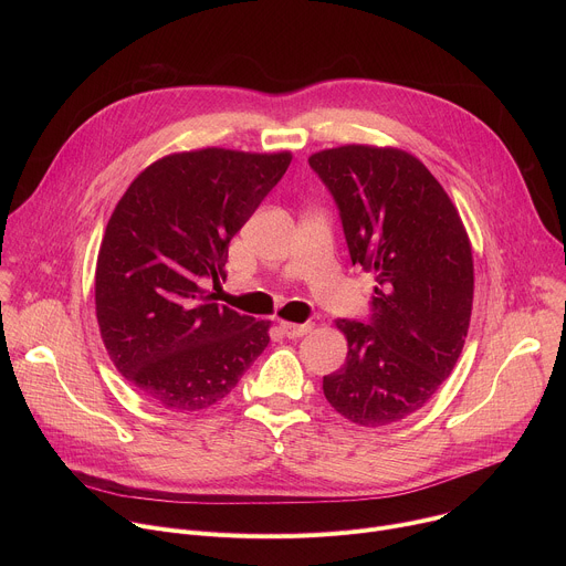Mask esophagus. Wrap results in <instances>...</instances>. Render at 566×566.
I'll return each instance as SVG.
<instances>
[{"label":"esophagus","mask_w":566,"mask_h":566,"mask_svg":"<svg viewBox=\"0 0 566 566\" xmlns=\"http://www.w3.org/2000/svg\"><path fill=\"white\" fill-rule=\"evenodd\" d=\"M280 327L286 334V338H302L313 329L311 322H304V325H297V322H282Z\"/></svg>","instance_id":"34e87169"}]
</instances>
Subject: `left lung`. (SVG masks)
Instances as JSON below:
<instances>
[{
    "mask_svg": "<svg viewBox=\"0 0 566 566\" xmlns=\"http://www.w3.org/2000/svg\"><path fill=\"white\" fill-rule=\"evenodd\" d=\"M332 190L354 264L374 273V315L336 319L345 365L322 378L347 421L382 428L437 394L461 356L474 293L472 247L457 206L398 147L340 145L308 156Z\"/></svg>",
    "mask_w": 566,
    "mask_h": 566,
    "instance_id": "1",
    "label": "left lung"
}]
</instances>
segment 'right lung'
Listing matches in <instances>:
<instances>
[{"mask_svg": "<svg viewBox=\"0 0 566 566\" xmlns=\"http://www.w3.org/2000/svg\"><path fill=\"white\" fill-rule=\"evenodd\" d=\"M291 151L201 147L154 160L116 203L96 262L101 338L123 378L170 412L228 396L271 319L212 302L228 244L284 177Z\"/></svg>", "mask_w": 566, "mask_h": 566, "instance_id": "right-lung-1", "label": "right lung"}]
</instances>
